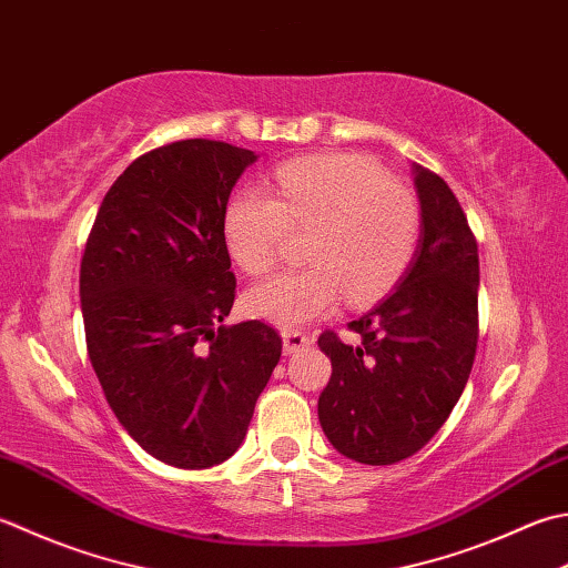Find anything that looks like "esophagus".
<instances>
[{"mask_svg": "<svg viewBox=\"0 0 568 568\" xmlns=\"http://www.w3.org/2000/svg\"><path fill=\"white\" fill-rule=\"evenodd\" d=\"M310 344H313V339L303 335V332H283V352L285 354H295L300 349L310 347Z\"/></svg>", "mask_w": 568, "mask_h": 568, "instance_id": "esophagus-1", "label": "esophagus"}]
</instances>
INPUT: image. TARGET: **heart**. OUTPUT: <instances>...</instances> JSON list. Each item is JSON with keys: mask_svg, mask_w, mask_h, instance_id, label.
Segmentation results:
<instances>
[{"mask_svg": "<svg viewBox=\"0 0 568 568\" xmlns=\"http://www.w3.org/2000/svg\"><path fill=\"white\" fill-rule=\"evenodd\" d=\"M310 231V268L253 287L248 310L293 329L342 305L384 297L414 265L424 239V211L408 189L359 154H315L281 164L273 194L241 186L224 211V239L248 275L271 273L287 236Z\"/></svg>", "mask_w": 568, "mask_h": 568, "instance_id": "obj_1", "label": "heart"}]
</instances>
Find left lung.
Here are the masks:
<instances>
[{
  "instance_id": "obj_1",
  "label": "left lung",
  "mask_w": 568,
  "mask_h": 568,
  "mask_svg": "<svg viewBox=\"0 0 568 568\" xmlns=\"http://www.w3.org/2000/svg\"><path fill=\"white\" fill-rule=\"evenodd\" d=\"M424 239L402 285L349 322L359 342L320 335L332 376L322 430L342 455L394 465L418 453L458 404L477 349V241L450 186L416 164Z\"/></svg>"
}]
</instances>
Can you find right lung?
<instances>
[{"label": "right lung", "mask_w": 568, "mask_h": 568, "mask_svg": "<svg viewBox=\"0 0 568 568\" xmlns=\"http://www.w3.org/2000/svg\"><path fill=\"white\" fill-rule=\"evenodd\" d=\"M251 162V150L204 138L144 152L85 241L88 357L122 428L174 468L239 450L283 352L261 320L221 325L236 297L224 211Z\"/></svg>", "instance_id": "obj_1"}]
</instances>
